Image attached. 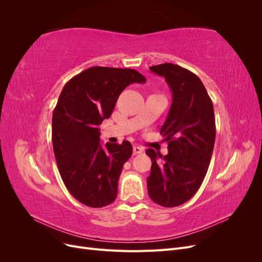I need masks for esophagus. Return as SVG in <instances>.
Listing matches in <instances>:
<instances>
[{
	"label": "esophagus",
	"mask_w": 262,
	"mask_h": 262,
	"mask_svg": "<svg viewBox=\"0 0 262 262\" xmlns=\"http://www.w3.org/2000/svg\"><path fill=\"white\" fill-rule=\"evenodd\" d=\"M143 153V148L140 147V146H134L133 147V155H138V154H141Z\"/></svg>",
	"instance_id": "esophagus-1"
}]
</instances>
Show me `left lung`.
<instances>
[{"label": "left lung", "instance_id": "left-lung-1", "mask_svg": "<svg viewBox=\"0 0 262 262\" xmlns=\"http://www.w3.org/2000/svg\"><path fill=\"white\" fill-rule=\"evenodd\" d=\"M149 70L167 82L172 102L161 129L168 154L146 149L152 161L147 192L155 203L173 208L191 199L207 175L216 133L214 109L203 83L189 70L172 63Z\"/></svg>", "mask_w": 262, "mask_h": 262}]
</instances>
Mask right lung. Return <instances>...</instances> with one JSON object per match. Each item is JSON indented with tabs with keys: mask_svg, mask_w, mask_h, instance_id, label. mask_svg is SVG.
I'll return each mask as SVG.
<instances>
[{
	"mask_svg": "<svg viewBox=\"0 0 262 262\" xmlns=\"http://www.w3.org/2000/svg\"><path fill=\"white\" fill-rule=\"evenodd\" d=\"M145 82L136 70L93 67L63 87L52 114L53 152L70 193L87 207L116 200L119 176L132 155L129 141L101 146L98 126L126 86Z\"/></svg>",
	"mask_w": 262,
	"mask_h": 262,
	"instance_id": "add662e5",
	"label": "right lung"
}]
</instances>
